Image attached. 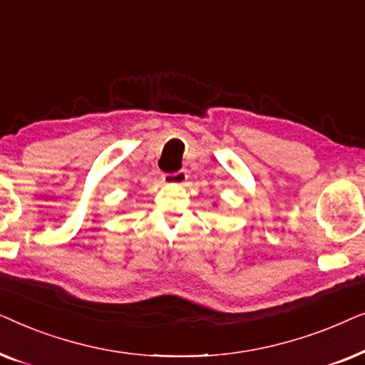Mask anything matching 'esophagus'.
<instances>
[{
    "label": "esophagus",
    "mask_w": 365,
    "mask_h": 365,
    "mask_svg": "<svg viewBox=\"0 0 365 365\" xmlns=\"http://www.w3.org/2000/svg\"><path fill=\"white\" fill-rule=\"evenodd\" d=\"M187 181L186 171H178V173H169L163 174V182L164 184H184Z\"/></svg>",
    "instance_id": "esophagus-1"
}]
</instances>
